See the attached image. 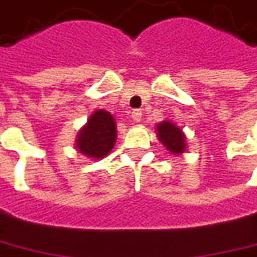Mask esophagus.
I'll list each match as a JSON object with an SVG mask.
<instances>
[{
  "label": "esophagus",
  "instance_id": "esophagus-1",
  "mask_svg": "<svg viewBox=\"0 0 257 257\" xmlns=\"http://www.w3.org/2000/svg\"><path fill=\"white\" fill-rule=\"evenodd\" d=\"M132 118H133V121L140 123L141 118H143V111H141V110H134V111L132 113Z\"/></svg>",
  "mask_w": 257,
  "mask_h": 257
}]
</instances>
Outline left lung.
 <instances>
[{
  "mask_svg": "<svg viewBox=\"0 0 257 257\" xmlns=\"http://www.w3.org/2000/svg\"><path fill=\"white\" fill-rule=\"evenodd\" d=\"M156 134L160 143L174 156H180L187 150V137L182 128L174 121L164 120L156 125Z\"/></svg>",
  "mask_w": 257,
  "mask_h": 257,
  "instance_id": "8db88e82",
  "label": "left lung"
}]
</instances>
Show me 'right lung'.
<instances>
[{
    "label": "right lung",
    "mask_w": 257,
    "mask_h": 257,
    "mask_svg": "<svg viewBox=\"0 0 257 257\" xmlns=\"http://www.w3.org/2000/svg\"><path fill=\"white\" fill-rule=\"evenodd\" d=\"M117 137L116 120L110 111L96 110L87 118V123L79 130L75 140L76 150L87 158L101 160L114 147Z\"/></svg>",
    "instance_id": "right-lung-1"
}]
</instances>
